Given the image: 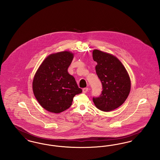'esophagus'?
<instances>
[{"label":"esophagus","mask_w":160,"mask_h":160,"mask_svg":"<svg viewBox=\"0 0 160 160\" xmlns=\"http://www.w3.org/2000/svg\"><path fill=\"white\" fill-rule=\"evenodd\" d=\"M89 91V89H88V88H84L83 89V92L84 93H86L87 92Z\"/></svg>","instance_id":"esophagus-1"}]
</instances>
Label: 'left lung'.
I'll return each mask as SVG.
<instances>
[{
	"label": "left lung",
	"instance_id": "left-lung-1",
	"mask_svg": "<svg viewBox=\"0 0 160 160\" xmlns=\"http://www.w3.org/2000/svg\"><path fill=\"white\" fill-rule=\"evenodd\" d=\"M92 56L97 62L95 70L102 85L101 94L93 97V101L101 111L113 110L121 106L129 95V75L121 62L113 55L94 50Z\"/></svg>",
	"mask_w": 160,
	"mask_h": 160
}]
</instances>
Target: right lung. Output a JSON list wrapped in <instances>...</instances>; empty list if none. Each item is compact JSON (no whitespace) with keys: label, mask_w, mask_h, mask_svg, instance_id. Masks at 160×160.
<instances>
[{"label":"right lung","mask_w":160,"mask_h":160,"mask_svg":"<svg viewBox=\"0 0 160 160\" xmlns=\"http://www.w3.org/2000/svg\"><path fill=\"white\" fill-rule=\"evenodd\" d=\"M73 58V53L67 51L50 54L35 73L32 83L34 95L50 112L59 113L66 110L74 96L82 92L68 72Z\"/></svg>","instance_id":"obj_1"}]
</instances>
